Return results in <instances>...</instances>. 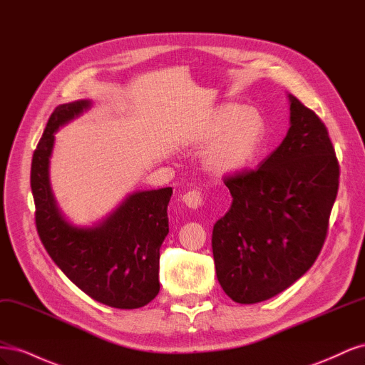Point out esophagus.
<instances>
[{"instance_id": "34e87169", "label": "esophagus", "mask_w": 365, "mask_h": 365, "mask_svg": "<svg viewBox=\"0 0 365 365\" xmlns=\"http://www.w3.org/2000/svg\"><path fill=\"white\" fill-rule=\"evenodd\" d=\"M182 200L185 205H189L190 208H200L204 204V195L201 190H189L184 196Z\"/></svg>"}]
</instances>
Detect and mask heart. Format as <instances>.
<instances>
[{
    "label": "heart",
    "mask_w": 365,
    "mask_h": 365,
    "mask_svg": "<svg viewBox=\"0 0 365 365\" xmlns=\"http://www.w3.org/2000/svg\"><path fill=\"white\" fill-rule=\"evenodd\" d=\"M263 120L256 109L237 103L219 106L207 125L208 140H219L212 163L219 170H239L256 157L263 141Z\"/></svg>",
    "instance_id": "1"
}]
</instances>
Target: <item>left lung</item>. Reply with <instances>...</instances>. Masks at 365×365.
Masks as SVG:
<instances>
[{"instance_id": "left-lung-1", "label": "left lung", "mask_w": 365, "mask_h": 365, "mask_svg": "<svg viewBox=\"0 0 365 365\" xmlns=\"http://www.w3.org/2000/svg\"><path fill=\"white\" fill-rule=\"evenodd\" d=\"M282 145L256 170L224 180L233 202L213 227L217 280L252 304L289 288L312 267L327 236L339 164L327 128L297 97Z\"/></svg>"}]
</instances>
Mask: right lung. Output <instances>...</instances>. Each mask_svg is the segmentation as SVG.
I'll return each mask as SVG.
<instances>
[{"label": "right lung", "mask_w": 365, "mask_h": 365, "mask_svg": "<svg viewBox=\"0 0 365 365\" xmlns=\"http://www.w3.org/2000/svg\"><path fill=\"white\" fill-rule=\"evenodd\" d=\"M90 106V101L59 105L33 153L30 185L36 230L53 262L77 288L106 306L137 309L160 292V248L169 233L172 187L134 192L93 227L71 225L54 200L48 164L54 132Z\"/></svg>", "instance_id": "obj_1"}]
</instances>
